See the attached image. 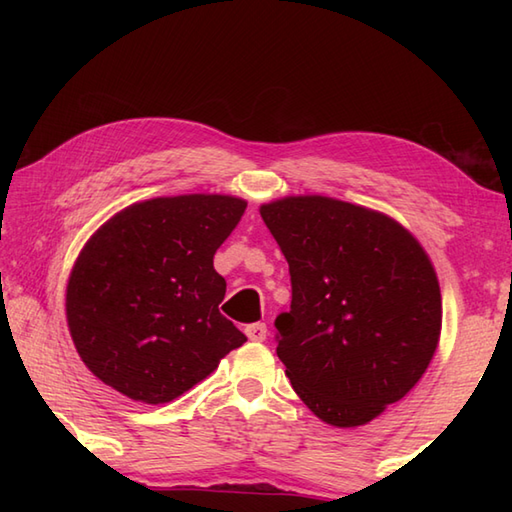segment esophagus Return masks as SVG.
<instances>
[{
	"instance_id": "34e87169",
	"label": "esophagus",
	"mask_w": 512,
	"mask_h": 512,
	"mask_svg": "<svg viewBox=\"0 0 512 512\" xmlns=\"http://www.w3.org/2000/svg\"><path fill=\"white\" fill-rule=\"evenodd\" d=\"M246 336L250 341H264L266 339V334H268V328H266V323H250V325H246Z\"/></svg>"
}]
</instances>
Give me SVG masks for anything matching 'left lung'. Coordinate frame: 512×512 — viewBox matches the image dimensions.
Instances as JSON below:
<instances>
[{
    "instance_id": "left-lung-1",
    "label": "left lung",
    "mask_w": 512,
    "mask_h": 512,
    "mask_svg": "<svg viewBox=\"0 0 512 512\" xmlns=\"http://www.w3.org/2000/svg\"><path fill=\"white\" fill-rule=\"evenodd\" d=\"M290 266L277 356L314 416L350 429L405 398L442 330L436 268L405 226L328 195L259 206Z\"/></svg>"
}]
</instances>
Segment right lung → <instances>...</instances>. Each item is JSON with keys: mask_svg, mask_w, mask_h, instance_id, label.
I'll return each mask as SVG.
<instances>
[{"mask_svg": "<svg viewBox=\"0 0 512 512\" xmlns=\"http://www.w3.org/2000/svg\"><path fill=\"white\" fill-rule=\"evenodd\" d=\"M246 200L187 193L125 206L85 242L65 288V319L90 372L147 405L171 402L246 343L220 312L213 268Z\"/></svg>", "mask_w": 512, "mask_h": 512, "instance_id": "right-lung-1", "label": "right lung"}]
</instances>
